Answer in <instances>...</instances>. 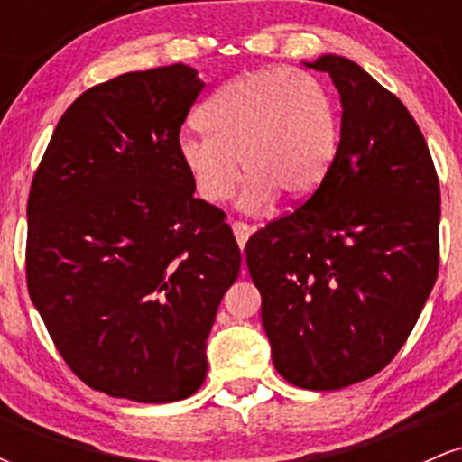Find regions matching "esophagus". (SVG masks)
I'll return each mask as SVG.
<instances>
[{"instance_id": "esophagus-1", "label": "esophagus", "mask_w": 462, "mask_h": 462, "mask_svg": "<svg viewBox=\"0 0 462 462\" xmlns=\"http://www.w3.org/2000/svg\"><path fill=\"white\" fill-rule=\"evenodd\" d=\"M232 232H235L238 247H241V249L245 247L247 238H249V235H252V227H249L245 221H235V224H232Z\"/></svg>"}]
</instances>
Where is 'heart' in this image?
<instances>
[{
	"instance_id": "1",
	"label": "heart",
	"mask_w": 462,
	"mask_h": 462,
	"mask_svg": "<svg viewBox=\"0 0 462 462\" xmlns=\"http://www.w3.org/2000/svg\"><path fill=\"white\" fill-rule=\"evenodd\" d=\"M206 134H182L178 153L195 193L221 204L249 173L238 206L263 213L278 193L304 199L319 189L338 152L341 121L321 79L286 67L232 78L199 110Z\"/></svg>"
}]
</instances>
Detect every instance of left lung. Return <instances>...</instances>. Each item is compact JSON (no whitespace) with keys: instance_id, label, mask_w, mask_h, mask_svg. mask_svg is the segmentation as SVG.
Returning a JSON list of instances; mask_svg holds the SVG:
<instances>
[{"instance_id":"obj_1","label":"left lung","mask_w":462,"mask_h":462,"mask_svg":"<svg viewBox=\"0 0 462 462\" xmlns=\"http://www.w3.org/2000/svg\"><path fill=\"white\" fill-rule=\"evenodd\" d=\"M306 67L341 93V141L319 189L249 236L247 269L286 383L334 391L383 371L439 273L441 190L406 106L343 56Z\"/></svg>"}]
</instances>
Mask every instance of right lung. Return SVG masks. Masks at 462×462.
<instances>
[{
    "label": "right lung",
    "mask_w": 462,
    "mask_h": 462,
    "mask_svg": "<svg viewBox=\"0 0 462 462\" xmlns=\"http://www.w3.org/2000/svg\"><path fill=\"white\" fill-rule=\"evenodd\" d=\"M198 71L169 65L91 87L32 178L25 278L69 369L143 404L193 395L206 338L241 272L226 213L193 198L178 153Z\"/></svg>",
    "instance_id": "1"
}]
</instances>
